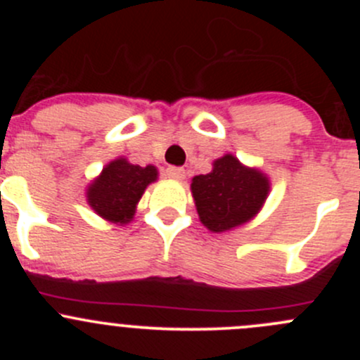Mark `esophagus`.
<instances>
[{"mask_svg":"<svg viewBox=\"0 0 360 360\" xmlns=\"http://www.w3.org/2000/svg\"><path fill=\"white\" fill-rule=\"evenodd\" d=\"M165 176L170 177V179L181 181V179H184V169L183 167H167Z\"/></svg>","mask_w":360,"mask_h":360,"instance_id":"esophagus-1","label":"esophagus"}]
</instances>
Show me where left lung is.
Returning a JSON list of instances; mask_svg holds the SVG:
<instances>
[{"label":"left lung","instance_id":"1","mask_svg":"<svg viewBox=\"0 0 360 360\" xmlns=\"http://www.w3.org/2000/svg\"><path fill=\"white\" fill-rule=\"evenodd\" d=\"M270 184L259 170L248 169L231 155L214 162L209 174L191 183L200 221L210 231H226L244 224L266 200Z\"/></svg>","mask_w":360,"mask_h":360}]
</instances>
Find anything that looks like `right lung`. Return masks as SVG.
<instances>
[{
  "mask_svg": "<svg viewBox=\"0 0 360 360\" xmlns=\"http://www.w3.org/2000/svg\"><path fill=\"white\" fill-rule=\"evenodd\" d=\"M158 172L153 165H132L118 158L103 170L90 184L89 203L99 216L112 223H127L136 212V203L146 186L157 179Z\"/></svg>",
  "mask_w": 360,
  "mask_h": 360,
  "instance_id": "1",
  "label": "right lung"
}]
</instances>
